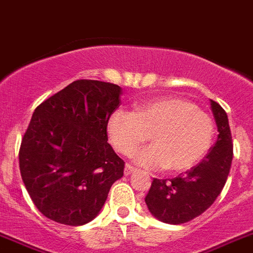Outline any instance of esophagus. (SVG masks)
<instances>
[{"label":"esophagus","instance_id":"34e87169","mask_svg":"<svg viewBox=\"0 0 253 253\" xmlns=\"http://www.w3.org/2000/svg\"><path fill=\"white\" fill-rule=\"evenodd\" d=\"M133 171H136L135 168L132 165H129V164H126V166H125V175H129Z\"/></svg>","mask_w":253,"mask_h":253}]
</instances>
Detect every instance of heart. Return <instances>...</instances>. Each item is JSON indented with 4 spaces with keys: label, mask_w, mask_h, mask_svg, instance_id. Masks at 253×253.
I'll return each mask as SVG.
<instances>
[{
    "label": "heart",
    "mask_w": 253,
    "mask_h": 253,
    "mask_svg": "<svg viewBox=\"0 0 253 253\" xmlns=\"http://www.w3.org/2000/svg\"><path fill=\"white\" fill-rule=\"evenodd\" d=\"M107 131L118 152L129 155L152 135L153 145L133 153L147 169L181 172L192 169L211 150L215 135L213 118L193 102L168 95L142 102L133 112L116 110Z\"/></svg>",
    "instance_id": "b5f03b06"
}]
</instances>
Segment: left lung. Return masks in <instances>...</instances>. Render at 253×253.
I'll return each instance as SVG.
<instances>
[{
    "label": "left lung",
    "instance_id": "1",
    "mask_svg": "<svg viewBox=\"0 0 253 253\" xmlns=\"http://www.w3.org/2000/svg\"><path fill=\"white\" fill-rule=\"evenodd\" d=\"M218 127L217 142L203 160L174 179H154L145 202L151 214L169 224L194 219L214 203L231 170L233 143L226 111L211 101Z\"/></svg>",
    "mask_w": 253,
    "mask_h": 253
}]
</instances>
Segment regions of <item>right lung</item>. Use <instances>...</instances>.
<instances>
[{
  "label": "right lung",
  "instance_id": "right-lung-1",
  "mask_svg": "<svg viewBox=\"0 0 253 253\" xmlns=\"http://www.w3.org/2000/svg\"><path fill=\"white\" fill-rule=\"evenodd\" d=\"M122 88L79 79L35 108L21 140L20 172L36 208L65 226H82L124 176L125 161L107 136Z\"/></svg>",
  "mask_w": 253,
  "mask_h": 253
}]
</instances>
